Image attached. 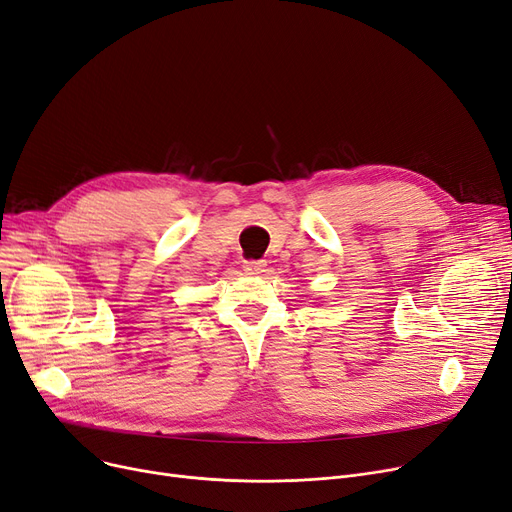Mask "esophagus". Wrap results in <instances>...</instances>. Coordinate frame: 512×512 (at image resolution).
<instances>
[{
	"label": "esophagus",
	"mask_w": 512,
	"mask_h": 512,
	"mask_svg": "<svg viewBox=\"0 0 512 512\" xmlns=\"http://www.w3.org/2000/svg\"><path fill=\"white\" fill-rule=\"evenodd\" d=\"M263 268H265V261H261V259L244 261V270L251 272V274H259V272H263Z\"/></svg>",
	"instance_id": "34e87169"
}]
</instances>
